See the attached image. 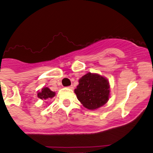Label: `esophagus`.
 <instances>
[{
    "label": "esophagus",
    "instance_id": "obj_1",
    "mask_svg": "<svg viewBox=\"0 0 153 153\" xmlns=\"http://www.w3.org/2000/svg\"><path fill=\"white\" fill-rule=\"evenodd\" d=\"M68 88H71V89H73L74 88V86L73 85H70V86H68Z\"/></svg>",
    "mask_w": 153,
    "mask_h": 153
}]
</instances>
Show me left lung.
Masks as SVG:
<instances>
[{
    "instance_id": "left-lung-1",
    "label": "left lung",
    "mask_w": 153,
    "mask_h": 153,
    "mask_svg": "<svg viewBox=\"0 0 153 153\" xmlns=\"http://www.w3.org/2000/svg\"><path fill=\"white\" fill-rule=\"evenodd\" d=\"M74 92L83 106L94 110L103 105L108 100L110 86L105 77L88 73L79 80Z\"/></svg>"
}]
</instances>
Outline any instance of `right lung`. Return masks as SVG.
I'll use <instances>...</instances> for the list:
<instances>
[{"mask_svg": "<svg viewBox=\"0 0 153 153\" xmlns=\"http://www.w3.org/2000/svg\"><path fill=\"white\" fill-rule=\"evenodd\" d=\"M55 96V92L51 91L48 88H44L40 92L38 93V97L42 100H46L48 98H52Z\"/></svg>", "mask_w": 153, "mask_h": 153, "instance_id": "1", "label": "right lung"}]
</instances>
